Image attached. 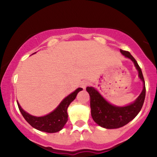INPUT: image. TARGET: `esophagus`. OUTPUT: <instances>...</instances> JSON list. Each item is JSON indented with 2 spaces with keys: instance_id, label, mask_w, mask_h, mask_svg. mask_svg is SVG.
<instances>
[{
  "instance_id": "obj_1",
  "label": "esophagus",
  "mask_w": 157,
  "mask_h": 157,
  "mask_svg": "<svg viewBox=\"0 0 157 157\" xmlns=\"http://www.w3.org/2000/svg\"><path fill=\"white\" fill-rule=\"evenodd\" d=\"M88 85H89V82H87V81H82V82L80 83V86L83 89H86V88L87 87Z\"/></svg>"
}]
</instances>
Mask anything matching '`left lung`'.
<instances>
[{"label":"left lung","instance_id":"8db88e82","mask_svg":"<svg viewBox=\"0 0 157 157\" xmlns=\"http://www.w3.org/2000/svg\"><path fill=\"white\" fill-rule=\"evenodd\" d=\"M120 52L134 63L138 71L139 77L143 82V89L134 102L125 106H116L109 102L94 88L87 87L90 95L91 113L97 125L107 129L119 128L131 122L138 114L143 105L145 97V85L142 70L130 52L120 49Z\"/></svg>","mask_w":157,"mask_h":157}]
</instances>
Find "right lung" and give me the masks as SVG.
<instances>
[{"label":"right lung","mask_w":157,"mask_h":157,"mask_svg":"<svg viewBox=\"0 0 157 157\" xmlns=\"http://www.w3.org/2000/svg\"><path fill=\"white\" fill-rule=\"evenodd\" d=\"M82 88H78L74 92L65 97L60 105L47 115L43 117H35L29 114L21 107L17 102L19 110L23 117L29 125L37 130L46 133H55L62 130L68 120L67 109L71 102L76 98L79 91H82Z\"/></svg>","instance_id":"add662e5"}]
</instances>
